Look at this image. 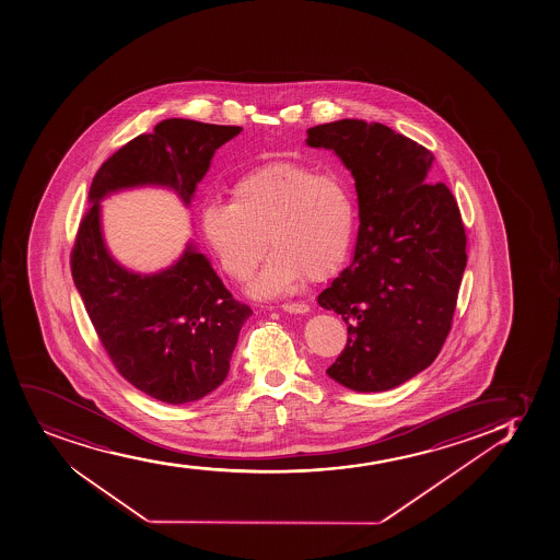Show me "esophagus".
<instances>
[{
	"label": "esophagus",
	"instance_id": "esophagus-1",
	"mask_svg": "<svg viewBox=\"0 0 560 560\" xmlns=\"http://www.w3.org/2000/svg\"><path fill=\"white\" fill-rule=\"evenodd\" d=\"M281 308H283L284 313L290 314L308 313L307 303H300V301H292V303H283V305H281Z\"/></svg>",
	"mask_w": 560,
	"mask_h": 560
}]
</instances>
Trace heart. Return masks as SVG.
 <instances>
[{
  "instance_id": "b5f03b06",
  "label": "heart",
  "mask_w": 560,
  "mask_h": 560,
  "mask_svg": "<svg viewBox=\"0 0 560 560\" xmlns=\"http://www.w3.org/2000/svg\"><path fill=\"white\" fill-rule=\"evenodd\" d=\"M229 192V201L212 198L201 203L199 233L235 281H246L266 246L273 247L253 281V294H284L303 276L319 281L348 257L357 209L342 177L303 164H265L238 175Z\"/></svg>"
}]
</instances>
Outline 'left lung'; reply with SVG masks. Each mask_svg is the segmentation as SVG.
Returning a JSON list of instances; mask_svg holds the SVG:
<instances>
[{
    "label": "left lung",
    "mask_w": 560,
    "mask_h": 560,
    "mask_svg": "<svg viewBox=\"0 0 560 560\" xmlns=\"http://www.w3.org/2000/svg\"><path fill=\"white\" fill-rule=\"evenodd\" d=\"M355 179V257L318 295L342 316L348 343L327 375L385 392L431 366L452 329L466 268V231L452 190L428 183L431 151L383 124L338 120L307 129Z\"/></svg>",
    "instance_id": "obj_1"
}]
</instances>
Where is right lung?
I'll use <instances>...</instances> for the list:
<instances>
[{
    "mask_svg": "<svg viewBox=\"0 0 560 560\" xmlns=\"http://www.w3.org/2000/svg\"><path fill=\"white\" fill-rule=\"evenodd\" d=\"M236 126L170 118L121 145L97 170L89 211L73 244L72 277L97 337L121 377L170 405L190 404L228 377L252 308L223 287L203 253L188 242L179 260L156 273H135L108 253L102 201L124 188H172L190 203L220 145Z\"/></svg>",
    "mask_w": 560,
    "mask_h": 560,
    "instance_id": "obj_1",
    "label": "right lung"
}]
</instances>
